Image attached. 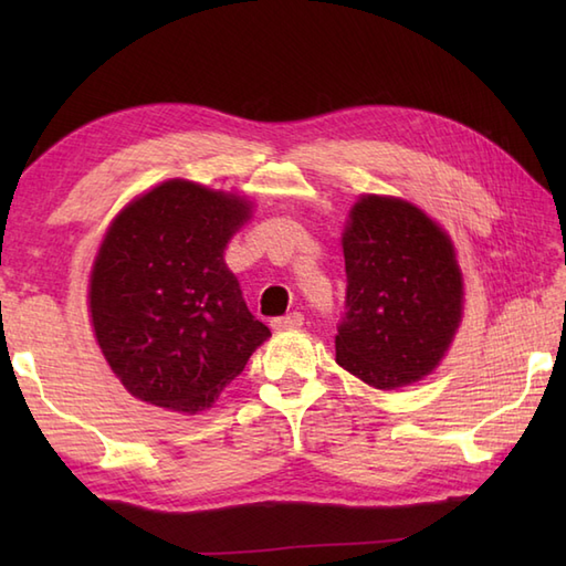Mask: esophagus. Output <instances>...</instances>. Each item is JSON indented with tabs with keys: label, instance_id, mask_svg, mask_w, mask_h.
Instances as JSON below:
<instances>
[{
	"label": "esophagus",
	"instance_id": "1",
	"mask_svg": "<svg viewBox=\"0 0 566 566\" xmlns=\"http://www.w3.org/2000/svg\"><path fill=\"white\" fill-rule=\"evenodd\" d=\"M272 331L274 333H282V331H294V328H302L304 326V316L302 314H290V316H284V318H274L272 323Z\"/></svg>",
	"mask_w": 566,
	"mask_h": 566
}]
</instances>
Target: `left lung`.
I'll use <instances>...</instances> for the list:
<instances>
[{"instance_id":"8db88e82","label":"left lung","mask_w":566,"mask_h":566,"mask_svg":"<svg viewBox=\"0 0 566 566\" xmlns=\"http://www.w3.org/2000/svg\"><path fill=\"white\" fill-rule=\"evenodd\" d=\"M345 316L335 363L375 389L428 377L464 318V274L450 233L401 197L359 195L343 228Z\"/></svg>"}]
</instances>
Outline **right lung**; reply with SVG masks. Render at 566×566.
Masks as SVG:
<instances>
[{"instance_id": "right-lung-1", "label": "right lung", "mask_w": 566, "mask_h": 566, "mask_svg": "<svg viewBox=\"0 0 566 566\" xmlns=\"http://www.w3.org/2000/svg\"><path fill=\"white\" fill-rule=\"evenodd\" d=\"M252 211L248 195L175 177L112 219L87 308L94 340L130 396L182 416L209 411L270 338L223 260Z\"/></svg>"}]
</instances>
